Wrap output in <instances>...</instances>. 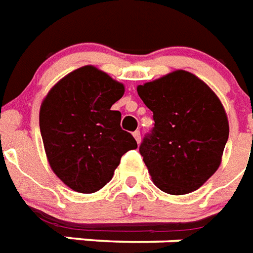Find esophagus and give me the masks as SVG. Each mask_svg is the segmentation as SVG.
<instances>
[{"mask_svg": "<svg viewBox=\"0 0 253 253\" xmlns=\"http://www.w3.org/2000/svg\"><path fill=\"white\" fill-rule=\"evenodd\" d=\"M132 135H134L135 140H136L138 143H140V131H135V132H132Z\"/></svg>", "mask_w": 253, "mask_h": 253, "instance_id": "1", "label": "esophagus"}]
</instances>
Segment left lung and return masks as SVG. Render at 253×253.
I'll list each match as a JSON object with an SVG mask.
<instances>
[{"mask_svg":"<svg viewBox=\"0 0 253 253\" xmlns=\"http://www.w3.org/2000/svg\"><path fill=\"white\" fill-rule=\"evenodd\" d=\"M154 127L140 155L158 188L171 195L198 190L220 166L229 127L216 94L198 77L176 70L138 86Z\"/></svg>","mask_w":253,"mask_h":253,"instance_id":"left-lung-1","label":"left lung"}]
</instances>
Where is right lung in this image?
Masks as SVG:
<instances>
[{"instance_id":"1","label":"right lung","mask_w":253,"mask_h":253,"mask_svg":"<svg viewBox=\"0 0 253 253\" xmlns=\"http://www.w3.org/2000/svg\"><path fill=\"white\" fill-rule=\"evenodd\" d=\"M122 84L94 66L77 69L49 91L40 110V128L50 167L67 187L92 194L111 180L121 158L138 147L122 130L111 106Z\"/></svg>"}]
</instances>
